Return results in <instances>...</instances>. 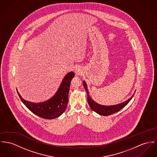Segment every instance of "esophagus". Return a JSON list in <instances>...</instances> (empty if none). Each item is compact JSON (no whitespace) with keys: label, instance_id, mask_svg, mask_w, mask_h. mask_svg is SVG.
I'll return each instance as SVG.
<instances>
[{"label":"esophagus","instance_id":"obj_1","mask_svg":"<svg viewBox=\"0 0 157 157\" xmlns=\"http://www.w3.org/2000/svg\"><path fill=\"white\" fill-rule=\"evenodd\" d=\"M75 73H76V75H79L81 72H80L79 70H78V69H76V70H75Z\"/></svg>","mask_w":157,"mask_h":157}]
</instances>
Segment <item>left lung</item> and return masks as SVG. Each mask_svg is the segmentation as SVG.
<instances>
[{"label":"left lung","instance_id":"obj_1","mask_svg":"<svg viewBox=\"0 0 157 157\" xmlns=\"http://www.w3.org/2000/svg\"><path fill=\"white\" fill-rule=\"evenodd\" d=\"M83 85L84 86L85 90L87 93V100H88V103L90 107L93 111L96 112L99 115H103V116H108L111 114H113L115 112L120 111L121 109L125 107L129 103V101L131 100V99L134 96V94H133V96L131 97L129 99H128L127 101H125L123 103H121L118 105H112V106L101 105L97 103L96 101H94L93 99H91V98L89 95L88 90L87 89V86H86V84L85 81H83Z\"/></svg>","mask_w":157,"mask_h":157}]
</instances>
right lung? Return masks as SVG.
Here are the masks:
<instances>
[{"mask_svg":"<svg viewBox=\"0 0 157 157\" xmlns=\"http://www.w3.org/2000/svg\"><path fill=\"white\" fill-rule=\"evenodd\" d=\"M75 74L73 72L67 73L54 96L44 102L35 103L25 100L18 91L17 93L24 105L32 112L44 119H54L60 117L67 108L70 84Z\"/></svg>","mask_w":157,"mask_h":157,"instance_id":"obj_1","label":"right lung"}]
</instances>
